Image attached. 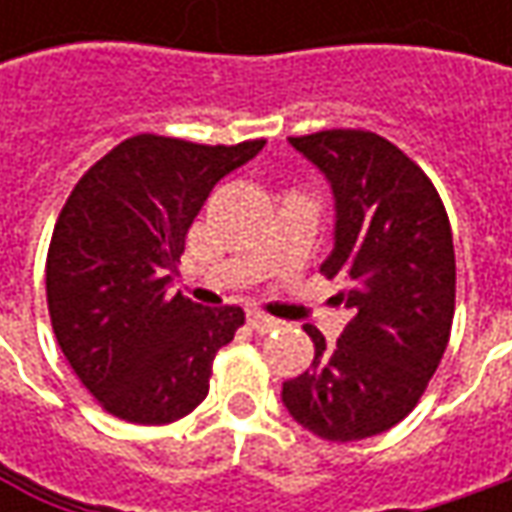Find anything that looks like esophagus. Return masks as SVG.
Instances as JSON below:
<instances>
[{
    "mask_svg": "<svg viewBox=\"0 0 512 512\" xmlns=\"http://www.w3.org/2000/svg\"><path fill=\"white\" fill-rule=\"evenodd\" d=\"M247 325L253 327L256 333H270V330H276L282 322H279V319H273V316L259 313V310H253V313H247Z\"/></svg>",
    "mask_w": 512,
    "mask_h": 512,
    "instance_id": "1",
    "label": "esophagus"
}]
</instances>
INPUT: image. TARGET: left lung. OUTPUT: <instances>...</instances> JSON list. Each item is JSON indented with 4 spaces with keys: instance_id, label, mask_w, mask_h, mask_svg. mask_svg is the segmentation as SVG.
I'll return each mask as SVG.
<instances>
[{
    "instance_id": "obj_1",
    "label": "left lung",
    "mask_w": 512,
    "mask_h": 512,
    "mask_svg": "<svg viewBox=\"0 0 512 512\" xmlns=\"http://www.w3.org/2000/svg\"><path fill=\"white\" fill-rule=\"evenodd\" d=\"M290 145L336 199V245L322 265L350 310L339 342L313 325V362L282 387L287 413L327 442L396 427L419 404L450 342L456 253L439 190L404 150L370 130H319Z\"/></svg>"
}]
</instances>
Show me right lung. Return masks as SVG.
Returning a JSON list of instances; mask_svg holds the SVG:
<instances>
[{
	"label": "right lung",
	"instance_id": "obj_1",
	"mask_svg": "<svg viewBox=\"0 0 512 512\" xmlns=\"http://www.w3.org/2000/svg\"><path fill=\"white\" fill-rule=\"evenodd\" d=\"M262 148L265 139L196 145L139 133L70 190L45 265L50 325L110 416L170 424L205 402L213 356L245 325V310L170 296V282L213 185Z\"/></svg>",
	"mask_w": 512,
	"mask_h": 512
}]
</instances>
